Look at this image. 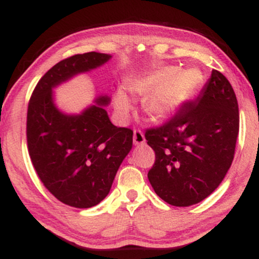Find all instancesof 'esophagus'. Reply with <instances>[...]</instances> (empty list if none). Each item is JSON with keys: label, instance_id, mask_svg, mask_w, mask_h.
I'll list each match as a JSON object with an SVG mask.
<instances>
[{"label": "esophagus", "instance_id": "34e87169", "mask_svg": "<svg viewBox=\"0 0 259 259\" xmlns=\"http://www.w3.org/2000/svg\"><path fill=\"white\" fill-rule=\"evenodd\" d=\"M145 136L144 133L141 130H134V144L138 146V145H144L145 144Z\"/></svg>", "mask_w": 259, "mask_h": 259}]
</instances>
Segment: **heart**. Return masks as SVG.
<instances>
[{
	"mask_svg": "<svg viewBox=\"0 0 259 259\" xmlns=\"http://www.w3.org/2000/svg\"><path fill=\"white\" fill-rule=\"evenodd\" d=\"M201 84V74L196 69L178 70L175 67H160L130 84L133 92L150 94L147 111L154 117H167L187 102ZM114 106L120 118L125 119L132 111V99L125 89H118Z\"/></svg>",
	"mask_w": 259,
	"mask_h": 259,
	"instance_id": "b5f03b06",
	"label": "heart"
}]
</instances>
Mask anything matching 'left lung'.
I'll use <instances>...</instances> for the list:
<instances>
[{"label": "left lung", "mask_w": 259, "mask_h": 259, "mask_svg": "<svg viewBox=\"0 0 259 259\" xmlns=\"http://www.w3.org/2000/svg\"><path fill=\"white\" fill-rule=\"evenodd\" d=\"M239 123L233 86L213 69L197 99L165 124L145 133L156 153L147 174L154 192L177 207L192 206L208 197L233 163Z\"/></svg>", "instance_id": "left-lung-1"}]
</instances>
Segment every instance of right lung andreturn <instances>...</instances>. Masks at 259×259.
Segmentation results:
<instances>
[{
    "label": "right lung",
    "mask_w": 259,
    "mask_h": 259,
    "mask_svg": "<svg viewBox=\"0 0 259 259\" xmlns=\"http://www.w3.org/2000/svg\"><path fill=\"white\" fill-rule=\"evenodd\" d=\"M112 56L88 52L53 65L32 91L26 117L29 156L42 184L57 200L90 208L108 195L121 162L133 147V130L113 125L102 106L108 96L80 114H65L52 89L80 73L101 67Z\"/></svg>",
    "instance_id": "add662e5"
}]
</instances>
